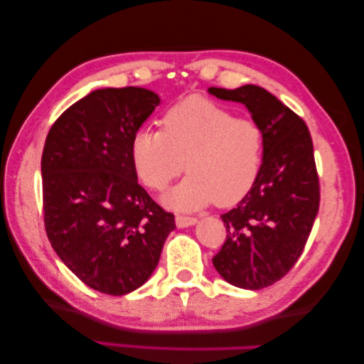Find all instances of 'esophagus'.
<instances>
[{
	"instance_id": "esophagus-1",
	"label": "esophagus",
	"mask_w": 364,
	"mask_h": 364,
	"mask_svg": "<svg viewBox=\"0 0 364 364\" xmlns=\"http://www.w3.org/2000/svg\"><path fill=\"white\" fill-rule=\"evenodd\" d=\"M196 223V218H190V216H181L177 214L176 216V225L177 228H188V225H193Z\"/></svg>"
}]
</instances>
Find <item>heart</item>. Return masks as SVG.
Wrapping results in <instances>:
<instances>
[{"label":"heart","mask_w":364,"mask_h":364,"mask_svg":"<svg viewBox=\"0 0 364 364\" xmlns=\"http://www.w3.org/2000/svg\"><path fill=\"white\" fill-rule=\"evenodd\" d=\"M163 130H140L132 143L136 174L145 186L163 192L188 171L166 196L176 210H195L216 201L232 206L252 187L263 164L264 134L256 121L235 117L225 106L190 97L171 106Z\"/></svg>","instance_id":"1"}]
</instances>
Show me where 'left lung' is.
<instances>
[{
    "label": "left lung",
    "mask_w": 364,
    "mask_h": 364,
    "mask_svg": "<svg viewBox=\"0 0 364 364\" xmlns=\"http://www.w3.org/2000/svg\"><path fill=\"white\" fill-rule=\"evenodd\" d=\"M214 97L238 101L263 129V164L252 190L223 214L225 242L213 258L229 284L259 290L287 274L305 250L319 210L313 140L303 119L264 88L211 87Z\"/></svg>",
    "instance_id": "left-lung-1"
}]
</instances>
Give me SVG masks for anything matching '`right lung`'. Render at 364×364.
<instances>
[{
	"instance_id": "obj_1",
	"label": "right lung",
	"mask_w": 364,
	"mask_h": 364,
	"mask_svg": "<svg viewBox=\"0 0 364 364\" xmlns=\"http://www.w3.org/2000/svg\"><path fill=\"white\" fill-rule=\"evenodd\" d=\"M159 97L146 88L95 90L69 106L41 154L43 221L51 247L83 284L126 295L156 267L174 214L136 181L132 143Z\"/></svg>"
}]
</instances>
